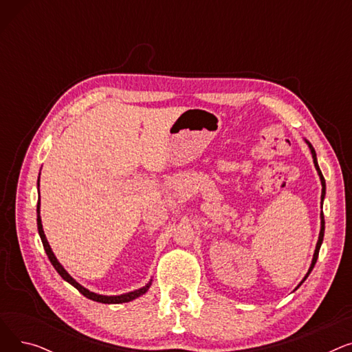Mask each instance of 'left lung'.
Returning a JSON list of instances; mask_svg holds the SVG:
<instances>
[{
    "instance_id": "obj_1",
    "label": "left lung",
    "mask_w": 352,
    "mask_h": 352,
    "mask_svg": "<svg viewBox=\"0 0 352 352\" xmlns=\"http://www.w3.org/2000/svg\"><path fill=\"white\" fill-rule=\"evenodd\" d=\"M308 145H309V150H311V154H312V158H314V164H316V168H317V171H318V175H320V178H321V184H322V192H321V201L324 199V197H325V179H324V177H322V173H321V170H320V166H318V162H317V154H316V151H314V148H312V145L308 142ZM321 206H322V202H321ZM324 230H325V221H324V214L321 212V231H320V236H318V243H317V248H316V252H314V258H312V263H311V267H309V270H308V272H307V275H305V278L301 281V284L307 280V276L309 275V272L312 271V268H314V265H316V263H317V260H318V254H320V248H321V244H322V239H324ZM300 284V285H301ZM298 285V287H300Z\"/></svg>"
}]
</instances>
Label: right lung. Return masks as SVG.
<instances>
[{"instance_id":"obj_1","label":"right lung","mask_w":352,"mask_h":352,"mask_svg":"<svg viewBox=\"0 0 352 352\" xmlns=\"http://www.w3.org/2000/svg\"><path fill=\"white\" fill-rule=\"evenodd\" d=\"M40 181V179H38ZM36 226H38V232H40V236H41V241H43V245H44V250H45V252H47V255H48V258H50V261H51V264L54 265V268L57 270V272L63 276V278L67 281V283H69L72 287H76L84 297H87V298H89V300H92V301H97V302H102V304H121V302H129V301H133V300H135V298H138L140 295H142V294H145L146 292V289L150 288V284L148 285H145V287H142V288H140V289H137V291H133V292H128V294H122V295H117V297H107V295H100V294H96V292H91V291H88L87 288H84L82 285H80L76 280L72 278V276L63 268V265L57 261V258H55V255H54V252L51 251V247H50V244H48V241H47V238H45V234H44V230H43V224H41V217H40V201H38V204H36Z\"/></svg>"}]
</instances>
